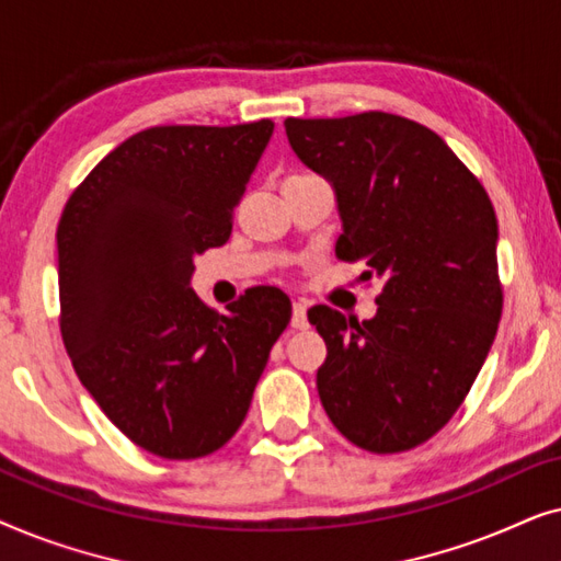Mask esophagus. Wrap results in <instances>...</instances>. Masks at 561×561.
I'll list each match as a JSON object with an SVG mask.
<instances>
[{
    "label": "esophagus",
    "instance_id": "34e87169",
    "mask_svg": "<svg viewBox=\"0 0 561 561\" xmlns=\"http://www.w3.org/2000/svg\"><path fill=\"white\" fill-rule=\"evenodd\" d=\"M290 327L294 329H306L309 327V319H306V304L296 301L294 304V317H290Z\"/></svg>",
    "mask_w": 561,
    "mask_h": 561
}]
</instances>
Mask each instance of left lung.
Wrapping results in <instances>:
<instances>
[{
    "label": "left lung",
    "instance_id": "left-lung-1",
    "mask_svg": "<svg viewBox=\"0 0 561 561\" xmlns=\"http://www.w3.org/2000/svg\"><path fill=\"white\" fill-rule=\"evenodd\" d=\"M290 148L332 183L336 257L380 278L373 319L313 306L327 342L321 405L375 455L419 447L470 393L503 311L497 219L485 188L432 129L388 112L286 119Z\"/></svg>",
    "mask_w": 561,
    "mask_h": 561
}]
</instances>
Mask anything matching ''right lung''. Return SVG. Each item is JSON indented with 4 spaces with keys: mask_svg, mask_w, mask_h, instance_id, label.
<instances>
[{
    "mask_svg": "<svg viewBox=\"0 0 561 561\" xmlns=\"http://www.w3.org/2000/svg\"><path fill=\"white\" fill-rule=\"evenodd\" d=\"M273 127L142 129L83 179L58 221L66 352L106 419L150 455L225 447L290 321L273 286L250 288L229 313L188 286L194 257L232 234Z\"/></svg>",
    "mask_w": 561,
    "mask_h": 561,
    "instance_id": "obj_1",
    "label": "right lung"
}]
</instances>
